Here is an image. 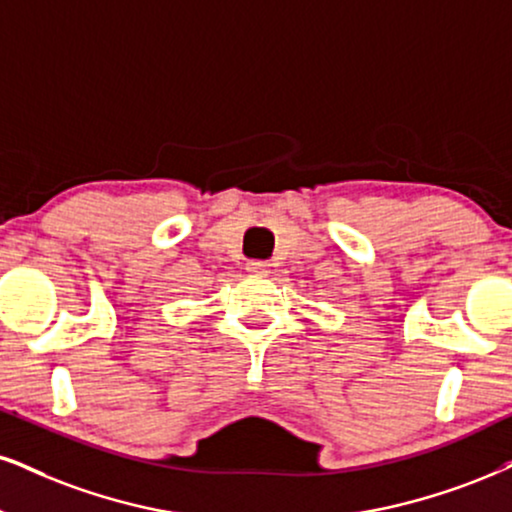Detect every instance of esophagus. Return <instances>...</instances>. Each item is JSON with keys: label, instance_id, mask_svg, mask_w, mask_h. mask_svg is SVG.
<instances>
[{"label": "esophagus", "instance_id": "obj_1", "mask_svg": "<svg viewBox=\"0 0 512 512\" xmlns=\"http://www.w3.org/2000/svg\"><path fill=\"white\" fill-rule=\"evenodd\" d=\"M268 268L270 266L266 261H249V263H246V270H249V273H254V275H266Z\"/></svg>", "mask_w": 512, "mask_h": 512}]
</instances>
